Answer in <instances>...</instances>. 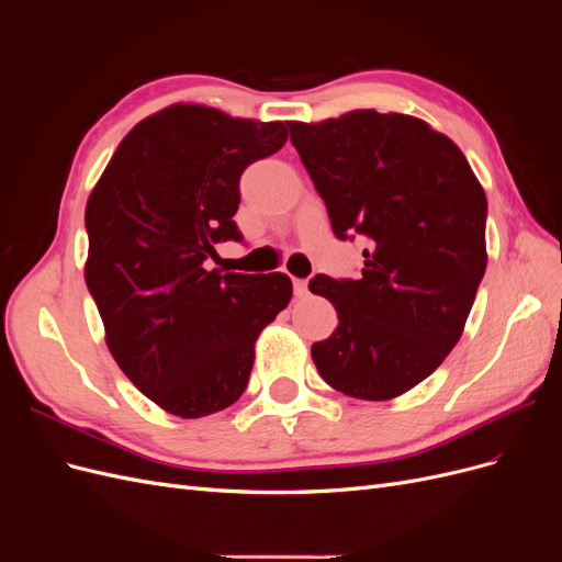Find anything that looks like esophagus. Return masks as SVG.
<instances>
[{"mask_svg": "<svg viewBox=\"0 0 562 562\" xmlns=\"http://www.w3.org/2000/svg\"><path fill=\"white\" fill-rule=\"evenodd\" d=\"M307 285H310V283L304 281V279H295V281H293L295 295H297V297H304V295H307V293H310V288H307Z\"/></svg>", "mask_w": 562, "mask_h": 562, "instance_id": "esophagus-1", "label": "esophagus"}]
</instances>
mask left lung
Returning a JSON list of instances; mask_svg holds the SVG:
<instances>
[{
	"instance_id": "left-lung-1",
	"label": "left lung",
	"mask_w": 562,
	"mask_h": 562,
	"mask_svg": "<svg viewBox=\"0 0 562 562\" xmlns=\"http://www.w3.org/2000/svg\"><path fill=\"white\" fill-rule=\"evenodd\" d=\"M288 128L333 232L370 239L359 281H310L339 321L312 359L347 396L396 398L464 333L487 267L483 184L446 133L411 114L351 110Z\"/></svg>"
}]
</instances>
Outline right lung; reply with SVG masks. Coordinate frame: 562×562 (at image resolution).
Returning a JSON list of instances; mask_svg holds the SVG:
<instances>
[{"instance_id": "1", "label": "right lung", "mask_w": 562, "mask_h": 562, "mask_svg": "<svg viewBox=\"0 0 562 562\" xmlns=\"http://www.w3.org/2000/svg\"><path fill=\"white\" fill-rule=\"evenodd\" d=\"M283 122L176 103L135 124L87 201L83 279L124 375L161 411L196 419L239 401L260 333L293 283L206 269L239 241L246 166L283 147Z\"/></svg>"}]
</instances>
